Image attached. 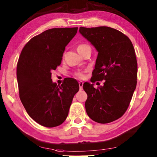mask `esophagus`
I'll return each instance as SVG.
<instances>
[{
    "instance_id": "esophagus-1",
    "label": "esophagus",
    "mask_w": 157,
    "mask_h": 157,
    "mask_svg": "<svg viewBox=\"0 0 157 157\" xmlns=\"http://www.w3.org/2000/svg\"><path fill=\"white\" fill-rule=\"evenodd\" d=\"M79 89L82 90V88H83V82L82 81L79 82Z\"/></svg>"
}]
</instances>
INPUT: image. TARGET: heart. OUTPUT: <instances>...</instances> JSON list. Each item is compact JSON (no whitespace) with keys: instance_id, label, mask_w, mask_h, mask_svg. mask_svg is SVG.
I'll return each instance as SVG.
<instances>
[{"instance_id":"1","label":"heart","mask_w":157,"mask_h":157,"mask_svg":"<svg viewBox=\"0 0 157 157\" xmlns=\"http://www.w3.org/2000/svg\"><path fill=\"white\" fill-rule=\"evenodd\" d=\"M88 47H89V46H88V45H87V44H79V46L78 47V48H77V49H78V51H81V50L84 49H85V48ZM76 75L78 76V78H83L84 76V73H81V72L77 73Z\"/></svg>"}]
</instances>
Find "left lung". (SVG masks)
Returning a JSON list of instances; mask_svg holds the SVG:
<instances>
[{
	"instance_id": "8db88e82",
	"label": "left lung",
	"mask_w": 157,
	"mask_h": 157,
	"mask_svg": "<svg viewBox=\"0 0 157 157\" xmlns=\"http://www.w3.org/2000/svg\"><path fill=\"white\" fill-rule=\"evenodd\" d=\"M79 31L98 52L90 82L104 80L98 88L93 84H84L87 115L98 123H110L125 113L136 88L135 49L128 36L113 28L81 27Z\"/></svg>"
}]
</instances>
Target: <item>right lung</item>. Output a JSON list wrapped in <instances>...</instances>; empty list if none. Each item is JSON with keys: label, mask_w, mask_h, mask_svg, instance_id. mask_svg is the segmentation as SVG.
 Instances as JSON below:
<instances>
[{"label": "right lung", "mask_w": 157, "mask_h": 157, "mask_svg": "<svg viewBox=\"0 0 157 157\" xmlns=\"http://www.w3.org/2000/svg\"><path fill=\"white\" fill-rule=\"evenodd\" d=\"M78 27L53 28L34 36L22 49L17 64L20 99L31 118L52 128L66 120L79 86L67 78L61 85L51 79V71L60 65L65 47Z\"/></svg>", "instance_id": "obj_1"}]
</instances>
